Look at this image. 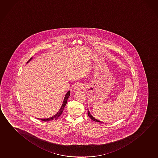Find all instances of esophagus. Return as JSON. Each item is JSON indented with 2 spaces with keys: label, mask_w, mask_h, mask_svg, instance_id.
Masks as SVG:
<instances>
[{
  "label": "esophagus",
  "mask_w": 158,
  "mask_h": 158,
  "mask_svg": "<svg viewBox=\"0 0 158 158\" xmlns=\"http://www.w3.org/2000/svg\"><path fill=\"white\" fill-rule=\"evenodd\" d=\"M84 88V86L81 84L78 83L75 85V87L74 88V91L75 92H77L79 91L80 90H82Z\"/></svg>",
  "instance_id": "34e87169"
}]
</instances>
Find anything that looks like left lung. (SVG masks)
Returning <instances> with one entry per match:
<instances>
[{
	"label": "left lung",
	"mask_w": 158,
	"mask_h": 158,
	"mask_svg": "<svg viewBox=\"0 0 158 158\" xmlns=\"http://www.w3.org/2000/svg\"><path fill=\"white\" fill-rule=\"evenodd\" d=\"M88 116L90 117V118H91V119H92V120H94V121H95V122H99V123H102V122H100V121H99V120H98L97 119H95V118H94V117H93V116H92V115L90 114V112L89 111V110H88Z\"/></svg>",
	"instance_id": "8db88e82"
}]
</instances>
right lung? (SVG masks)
Listing matches in <instances>:
<instances>
[{"instance_id":"right-lung-1","label":"right lung","mask_w":158,"mask_h":158,"mask_svg":"<svg viewBox=\"0 0 158 158\" xmlns=\"http://www.w3.org/2000/svg\"><path fill=\"white\" fill-rule=\"evenodd\" d=\"M32 59V58H30L29 60H28V61L27 62V63H28L29 61H31ZM69 96H70V91H68V92H67L66 96H65V97H64V100H63V103H62V106H61V108H60V110H58V112H57L55 115H53V117H51V118H50L41 119V120L43 121V122H48V121L52 120L53 119L56 120V119H57L58 117H60L61 114H62V113L63 109L64 108V107H65V106H66L67 103V100H68V97H69Z\"/></svg>"}]
</instances>
